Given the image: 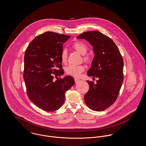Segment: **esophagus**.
Here are the masks:
<instances>
[{"mask_svg":"<svg viewBox=\"0 0 146 146\" xmlns=\"http://www.w3.org/2000/svg\"><path fill=\"white\" fill-rule=\"evenodd\" d=\"M74 80H75V83H78L80 81V79H79L75 78L74 79Z\"/></svg>","mask_w":146,"mask_h":146,"instance_id":"1","label":"esophagus"}]
</instances>
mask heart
Here are the masks:
<instances>
[{"label":"heart","instance_id":"heart-1","mask_svg":"<svg viewBox=\"0 0 146 146\" xmlns=\"http://www.w3.org/2000/svg\"><path fill=\"white\" fill-rule=\"evenodd\" d=\"M72 47L76 52L82 55L83 60L85 63L87 64L92 63V56L90 54H86L88 50V46L86 44L80 41H76L72 44ZM60 60L62 63L66 64L67 62L68 53L66 49L62 50L60 54ZM84 69L85 67L83 65H70L66 68L65 70L68 75L74 77H78Z\"/></svg>","mask_w":146,"mask_h":146}]
</instances>
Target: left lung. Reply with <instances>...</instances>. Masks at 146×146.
Instances as JSON below:
<instances>
[{
	"mask_svg": "<svg viewBox=\"0 0 146 146\" xmlns=\"http://www.w3.org/2000/svg\"><path fill=\"white\" fill-rule=\"evenodd\" d=\"M93 46L94 56L87 74L98 78L97 83L87 80L90 88L84 95L86 105L95 111H102L116 101L123 81V60L119 49L108 36L97 31L79 35Z\"/></svg>",
	"mask_w": 146,
	"mask_h": 146,
	"instance_id": "left-lung-1",
	"label": "left lung"
}]
</instances>
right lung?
Instances as JSON below:
<instances>
[{
    "mask_svg": "<svg viewBox=\"0 0 146 146\" xmlns=\"http://www.w3.org/2000/svg\"><path fill=\"white\" fill-rule=\"evenodd\" d=\"M69 35L46 32L36 36L25 50L23 78L29 100L39 108L55 111L65 100V93L75 83L64 74L60 54ZM57 78L54 81L53 79Z\"/></svg>",
    "mask_w": 146,
    "mask_h": 146,
    "instance_id": "add662e5",
    "label": "right lung"
}]
</instances>
